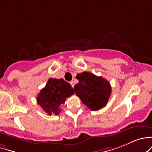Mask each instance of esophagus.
I'll return each instance as SVG.
<instances>
[{
	"label": "esophagus",
	"mask_w": 152,
	"mask_h": 152,
	"mask_svg": "<svg viewBox=\"0 0 152 152\" xmlns=\"http://www.w3.org/2000/svg\"><path fill=\"white\" fill-rule=\"evenodd\" d=\"M70 83V85H72V88H74V86H75V84H74V82H73V81H71V82H70V83Z\"/></svg>",
	"instance_id": "34e87169"
}]
</instances>
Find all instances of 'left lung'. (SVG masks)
I'll list each match as a JSON object with an SVG mask.
<instances>
[{"instance_id":"1","label":"left lung","mask_w":152,"mask_h":152,"mask_svg":"<svg viewBox=\"0 0 152 152\" xmlns=\"http://www.w3.org/2000/svg\"><path fill=\"white\" fill-rule=\"evenodd\" d=\"M76 79L79 83L74 87L75 94L90 110H98L106 105L111 93L108 80L88 72L78 73Z\"/></svg>"}]
</instances>
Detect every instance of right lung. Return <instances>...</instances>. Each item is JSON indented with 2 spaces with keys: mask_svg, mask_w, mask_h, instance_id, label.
I'll list each match as a JSON object with an SVG mask.
<instances>
[{
  "mask_svg": "<svg viewBox=\"0 0 152 152\" xmlns=\"http://www.w3.org/2000/svg\"><path fill=\"white\" fill-rule=\"evenodd\" d=\"M74 93L70 84L62 78H49L45 87L37 95V101L48 115H58L61 112V105Z\"/></svg>",
  "mask_w": 152,
  "mask_h": 152,
  "instance_id": "right-lung-1",
  "label": "right lung"
}]
</instances>
